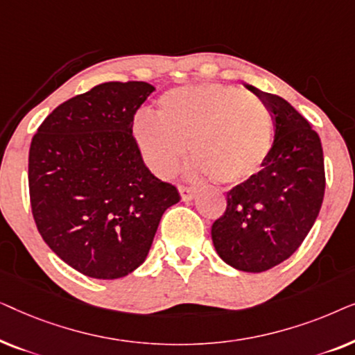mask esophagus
Wrapping results in <instances>:
<instances>
[{
  "label": "esophagus",
  "instance_id": "1",
  "mask_svg": "<svg viewBox=\"0 0 355 355\" xmlns=\"http://www.w3.org/2000/svg\"><path fill=\"white\" fill-rule=\"evenodd\" d=\"M179 193H181L182 200H192V198L196 197L197 189L191 187V186H184V184H181V186H179Z\"/></svg>",
  "mask_w": 355,
  "mask_h": 355
}]
</instances>
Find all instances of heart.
Listing matches in <instances>:
<instances>
[{
	"instance_id": "1",
	"label": "heart",
	"mask_w": 355,
	"mask_h": 355,
	"mask_svg": "<svg viewBox=\"0 0 355 355\" xmlns=\"http://www.w3.org/2000/svg\"><path fill=\"white\" fill-rule=\"evenodd\" d=\"M271 114L263 101L220 84L181 87L158 100L155 116H140L134 139L147 166L171 176L191 148L200 173L241 182L261 168L271 147Z\"/></svg>"
}]
</instances>
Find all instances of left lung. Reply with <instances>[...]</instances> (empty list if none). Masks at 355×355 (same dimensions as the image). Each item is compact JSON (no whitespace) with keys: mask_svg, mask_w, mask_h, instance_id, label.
Listing matches in <instances>:
<instances>
[{"mask_svg":"<svg viewBox=\"0 0 355 355\" xmlns=\"http://www.w3.org/2000/svg\"><path fill=\"white\" fill-rule=\"evenodd\" d=\"M268 108L275 142L259 173L226 192V210L211 226L218 255L247 273L289 259L312 230L324 196L318 134L278 95L245 85Z\"/></svg>","mask_w":355,"mask_h":355,"instance_id":"8db88e82","label":"left lung"}]
</instances>
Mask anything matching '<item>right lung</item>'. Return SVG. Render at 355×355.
Segmentation results:
<instances>
[{"instance_id": "add662e5", "label": "right lung", "mask_w": 355, "mask_h": 355, "mask_svg": "<svg viewBox=\"0 0 355 355\" xmlns=\"http://www.w3.org/2000/svg\"><path fill=\"white\" fill-rule=\"evenodd\" d=\"M155 90L105 82L46 116L28 152L37 230L82 275L116 279L144 263L163 213L181 200L145 166L132 125Z\"/></svg>"}]
</instances>
